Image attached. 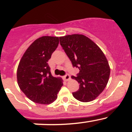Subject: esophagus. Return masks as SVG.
Returning <instances> with one entry per match:
<instances>
[{"label":"esophagus","mask_w":132,"mask_h":132,"mask_svg":"<svg viewBox=\"0 0 132 132\" xmlns=\"http://www.w3.org/2000/svg\"><path fill=\"white\" fill-rule=\"evenodd\" d=\"M63 78H64V80L68 81V80H70V79H71V77H70V76L69 75L67 74V75H66L65 76H64Z\"/></svg>","instance_id":"1"}]
</instances>
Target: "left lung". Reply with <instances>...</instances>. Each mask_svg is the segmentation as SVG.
Here are the masks:
<instances>
[{
    "label": "left lung",
    "mask_w": 132,
    "mask_h": 132,
    "mask_svg": "<svg viewBox=\"0 0 132 132\" xmlns=\"http://www.w3.org/2000/svg\"><path fill=\"white\" fill-rule=\"evenodd\" d=\"M59 39L73 66L80 70L77 77H71L79 84V89L73 96L82 102L94 100L109 79L110 69L105 55L94 41L82 34L64 36Z\"/></svg>",
    "instance_id": "obj_1"
}]
</instances>
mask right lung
<instances>
[{
    "instance_id": "obj_1",
    "label": "right lung",
    "mask_w": 132,
    "mask_h": 132,
    "mask_svg": "<svg viewBox=\"0 0 132 132\" xmlns=\"http://www.w3.org/2000/svg\"><path fill=\"white\" fill-rule=\"evenodd\" d=\"M59 37L42 36L29 46L17 69L20 89L32 102L48 105L54 102L63 85L62 79L52 75L48 61L57 48Z\"/></svg>"
}]
</instances>
